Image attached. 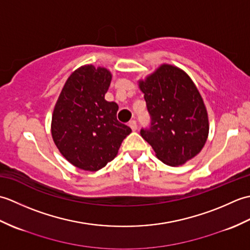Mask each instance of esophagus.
I'll list each match as a JSON object with an SVG mask.
<instances>
[{
    "instance_id": "34e87169",
    "label": "esophagus",
    "mask_w": 250,
    "mask_h": 250,
    "mask_svg": "<svg viewBox=\"0 0 250 250\" xmlns=\"http://www.w3.org/2000/svg\"><path fill=\"white\" fill-rule=\"evenodd\" d=\"M129 126L132 129V131H136V130H137V124H136V121H135V120H131V121L129 122Z\"/></svg>"
}]
</instances>
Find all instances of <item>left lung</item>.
I'll return each instance as SVG.
<instances>
[{"label":"left lung","mask_w":250,"mask_h":250,"mask_svg":"<svg viewBox=\"0 0 250 250\" xmlns=\"http://www.w3.org/2000/svg\"><path fill=\"white\" fill-rule=\"evenodd\" d=\"M150 125L141 135L158 159L182 166L202 150L208 135V118L199 90L179 68L163 64L140 82Z\"/></svg>","instance_id":"left-lung-1"}]
</instances>
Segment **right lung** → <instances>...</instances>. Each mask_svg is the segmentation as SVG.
I'll use <instances>...</instances> for the list:
<instances>
[{
    "label": "right lung",
    "instance_id": "obj_1",
    "mask_svg": "<svg viewBox=\"0 0 250 250\" xmlns=\"http://www.w3.org/2000/svg\"><path fill=\"white\" fill-rule=\"evenodd\" d=\"M111 74L84 65L67 81L51 121L52 139L68 162L84 171H98L110 162L132 130L117 120L118 105L104 99Z\"/></svg>",
    "mask_w": 250,
    "mask_h": 250
}]
</instances>
